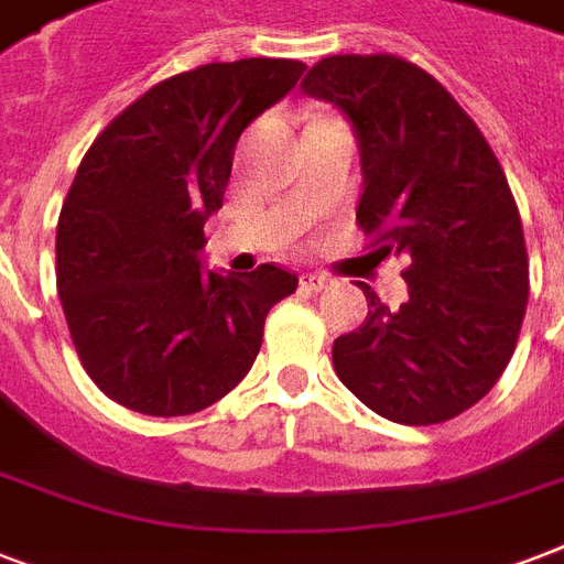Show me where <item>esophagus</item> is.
<instances>
[{"mask_svg": "<svg viewBox=\"0 0 564 564\" xmlns=\"http://www.w3.org/2000/svg\"><path fill=\"white\" fill-rule=\"evenodd\" d=\"M330 283H334V281H330L327 274H318V272H307L304 278H301V286H304V290H310V292L327 290Z\"/></svg>", "mask_w": 564, "mask_h": 564, "instance_id": "esophagus-1", "label": "esophagus"}]
</instances>
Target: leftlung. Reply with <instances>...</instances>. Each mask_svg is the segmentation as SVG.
Returning a JSON list of instances; mask_svg holds the SVG:
<instances>
[{"label": "left lung", "instance_id": "1", "mask_svg": "<svg viewBox=\"0 0 564 564\" xmlns=\"http://www.w3.org/2000/svg\"><path fill=\"white\" fill-rule=\"evenodd\" d=\"M304 93L351 119L360 143L357 221L406 260L410 299L334 343V369L369 410L427 427L489 394L512 360L530 295L524 230L498 158L459 101L394 55H330Z\"/></svg>", "mask_w": 564, "mask_h": 564}]
</instances>
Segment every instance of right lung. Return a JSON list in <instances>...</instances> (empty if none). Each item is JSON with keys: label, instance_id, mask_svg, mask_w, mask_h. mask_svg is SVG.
<instances>
[{"label": "right lung", "instance_id": "right-lung-1", "mask_svg": "<svg viewBox=\"0 0 564 564\" xmlns=\"http://www.w3.org/2000/svg\"><path fill=\"white\" fill-rule=\"evenodd\" d=\"M286 57L204 64L154 84L84 154L57 219V295L75 351L110 401L193 415L248 375L269 310L299 278L263 263L207 272L239 134L295 87Z\"/></svg>", "mask_w": 564, "mask_h": 564}]
</instances>
